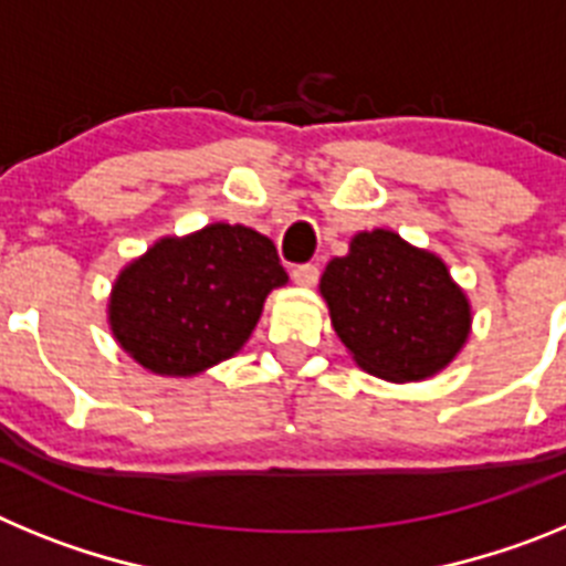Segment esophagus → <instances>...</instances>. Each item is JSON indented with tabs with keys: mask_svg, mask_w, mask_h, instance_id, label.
<instances>
[{
	"mask_svg": "<svg viewBox=\"0 0 566 566\" xmlns=\"http://www.w3.org/2000/svg\"><path fill=\"white\" fill-rule=\"evenodd\" d=\"M317 277H319V272H317V266H312V263H306V266H297L292 272V280L303 289H312L314 283H317Z\"/></svg>",
	"mask_w": 566,
	"mask_h": 566,
	"instance_id": "1",
	"label": "esophagus"
}]
</instances>
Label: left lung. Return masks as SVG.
Returning a JSON list of instances; mask_svg holds the SVG:
<instances>
[{
  "label": "left lung",
  "mask_w": 566,
  "mask_h": 566,
  "mask_svg": "<svg viewBox=\"0 0 566 566\" xmlns=\"http://www.w3.org/2000/svg\"><path fill=\"white\" fill-rule=\"evenodd\" d=\"M319 294L354 363L388 382L437 377L470 337V300L448 263L391 229L354 234Z\"/></svg>",
  "instance_id": "8db88e82"
}]
</instances>
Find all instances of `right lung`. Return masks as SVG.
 <instances>
[{"instance_id":"obj_1","label":"right lung","mask_w":566,"mask_h":566,"mask_svg":"<svg viewBox=\"0 0 566 566\" xmlns=\"http://www.w3.org/2000/svg\"><path fill=\"white\" fill-rule=\"evenodd\" d=\"M277 249L240 223L161 238L118 272L107 300L115 343L158 377H195L234 357L272 289L286 286Z\"/></svg>"}]
</instances>
